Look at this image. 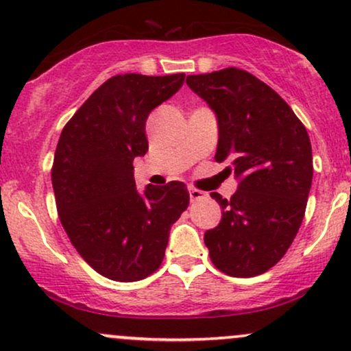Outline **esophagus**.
<instances>
[{"label": "esophagus", "mask_w": 351, "mask_h": 351, "mask_svg": "<svg viewBox=\"0 0 351 351\" xmlns=\"http://www.w3.org/2000/svg\"><path fill=\"white\" fill-rule=\"evenodd\" d=\"M204 193L203 191H199V189H196V188H189V199L193 201V203H195V201H198V199H201V198H204Z\"/></svg>", "instance_id": "34e87169"}]
</instances>
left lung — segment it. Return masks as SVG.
I'll return each mask as SVG.
<instances>
[{
  "label": "left lung",
  "instance_id": "1",
  "mask_svg": "<svg viewBox=\"0 0 351 351\" xmlns=\"http://www.w3.org/2000/svg\"><path fill=\"white\" fill-rule=\"evenodd\" d=\"M217 120L216 162H228L237 191L211 193L223 217L204 232L209 257L221 272L254 277L276 265L297 236L310 186L312 145L291 107L263 80L228 67L188 75Z\"/></svg>",
  "mask_w": 351,
  "mask_h": 351
}]
</instances>
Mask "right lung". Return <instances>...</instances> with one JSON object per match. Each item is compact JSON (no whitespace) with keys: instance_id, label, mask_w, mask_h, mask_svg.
I'll list each match as a JSON object with an SVG mask.
<instances>
[{"instance_id":"add662e5","label":"right lung","mask_w":351,"mask_h":351,"mask_svg":"<svg viewBox=\"0 0 351 351\" xmlns=\"http://www.w3.org/2000/svg\"><path fill=\"white\" fill-rule=\"evenodd\" d=\"M184 74L115 75L64 127L52 165L59 219L94 271L142 280L162 264L171 224L188 208L184 183L135 186L134 160L148 152L145 123L180 90Z\"/></svg>"}]
</instances>
